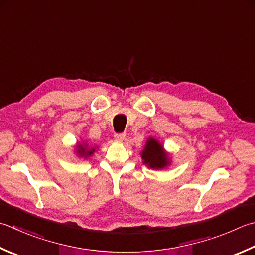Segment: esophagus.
I'll return each instance as SVG.
<instances>
[{
  "label": "esophagus",
  "mask_w": 255,
  "mask_h": 255,
  "mask_svg": "<svg viewBox=\"0 0 255 255\" xmlns=\"http://www.w3.org/2000/svg\"><path fill=\"white\" fill-rule=\"evenodd\" d=\"M114 137H115V140L121 142V141L124 140L125 137H126V133H125V132H117V133H115Z\"/></svg>",
  "instance_id": "esophagus-1"
}]
</instances>
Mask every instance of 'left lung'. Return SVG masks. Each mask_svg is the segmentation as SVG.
Returning <instances> with one entry per match:
<instances>
[{
	"label": "left lung",
	"mask_w": 255,
	"mask_h": 255,
	"mask_svg": "<svg viewBox=\"0 0 255 255\" xmlns=\"http://www.w3.org/2000/svg\"><path fill=\"white\" fill-rule=\"evenodd\" d=\"M143 163L152 169H161L169 164L167 153L162 150V146L153 138H149L141 152Z\"/></svg>",
	"instance_id": "1"
}]
</instances>
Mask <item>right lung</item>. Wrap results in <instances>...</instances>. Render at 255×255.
<instances>
[{
	"label": "right lung",
	"mask_w": 255,
	"mask_h": 255,
	"mask_svg": "<svg viewBox=\"0 0 255 255\" xmlns=\"http://www.w3.org/2000/svg\"><path fill=\"white\" fill-rule=\"evenodd\" d=\"M95 151V149H91V150H87L86 151V148H84L82 144H78V153L81 154V156H91V154H93V152Z\"/></svg>",
	"instance_id": "obj_1"
}]
</instances>
